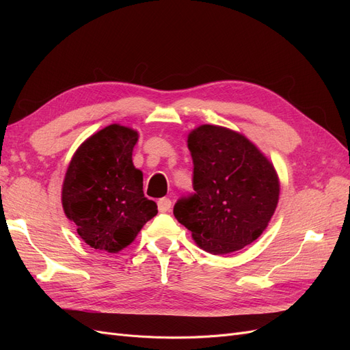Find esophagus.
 <instances>
[{
  "label": "esophagus",
  "instance_id": "34e87169",
  "mask_svg": "<svg viewBox=\"0 0 350 350\" xmlns=\"http://www.w3.org/2000/svg\"><path fill=\"white\" fill-rule=\"evenodd\" d=\"M171 207H172V201L166 198V197H163V198L157 201V208H159V211H161V213H166V211L171 210Z\"/></svg>",
  "mask_w": 350,
  "mask_h": 350
}]
</instances>
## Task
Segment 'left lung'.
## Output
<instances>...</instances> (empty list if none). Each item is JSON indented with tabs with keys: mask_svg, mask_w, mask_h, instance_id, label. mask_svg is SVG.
Masks as SVG:
<instances>
[{
	"mask_svg": "<svg viewBox=\"0 0 350 350\" xmlns=\"http://www.w3.org/2000/svg\"><path fill=\"white\" fill-rule=\"evenodd\" d=\"M194 193L174 215L211 254H229L256 241L276 210L279 179L273 165L245 137L201 125L188 135Z\"/></svg>",
	"mask_w": 350,
	"mask_h": 350,
	"instance_id": "obj_1",
	"label": "left lung"
}]
</instances>
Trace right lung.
<instances>
[{
	"label": "right lung",
	"instance_id": "1",
	"mask_svg": "<svg viewBox=\"0 0 350 350\" xmlns=\"http://www.w3.org/2000/svg\"><path fill=\"white\" fill-rule=\"evenodd\" d=\"M139 135L122 125H108L74 153L62 185V207L77 234L94 250L118 252L157 215L144 197L143 174L133 165Z\"/></svg>",
	"mask_w": 350,
	"mask_h": 350
}]
</instances>
